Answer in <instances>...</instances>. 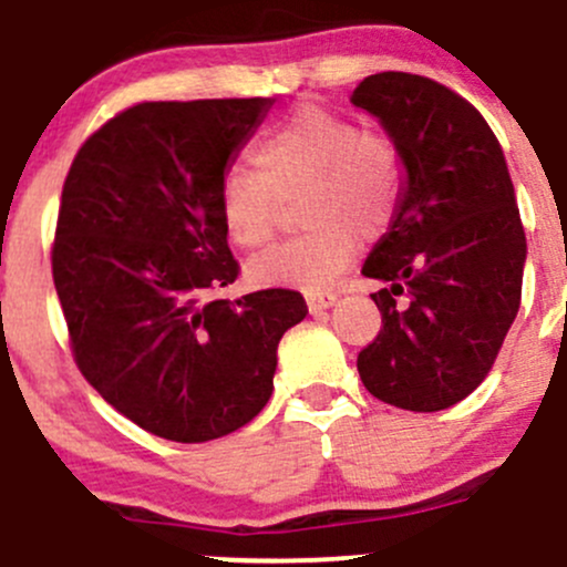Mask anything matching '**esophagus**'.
<instances>
[{
	"label": "esophagus",
	"mask_w": 567,
	"mask_h": 567,
	"mask_svg": "<svg viewBox=\"0 0 567 567\" xmlns=\"http://www.w3.org/2000/svg\"><path fill=\"white\" fill-rule=\"evenodd\" d=\"M337 305V296L334 293H307V310L316 316V312L329 310V307Z\"/></svg>",
	"instance_id": "1"
}]
</instances>
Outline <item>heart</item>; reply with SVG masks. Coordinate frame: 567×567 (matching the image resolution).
Wrapping results in <instances>:
<instances>
[{
	"label": "heart",
	"instance_id": "heart-1",
	"mask_svg": "<svg viewBox=\"0 0 567 567\" xmlns=\"http://www.w3.org/2000/svg\"><path fill=\"white\" fill-rule=\"evenodd\" d=\"M255 167H230L216 186L233 244L262 247L277 230L279 203L301 192V219L316 227L251 257L247 279L260 288H329L351 262L359 236H379L398 205L400 169L390 140L316 104L299 106L257 142Z\"/></svg>",
	"mask_w": 567,
	"mask_h": 567
}]
</instances>
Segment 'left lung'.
Listing matches in <instances>:
<instances>
[{"mask_svg": "<svg viewBox=\"0 0 567 567\" xmlns=\"http://www.w3.org/2000/svg\"><path fill=\"white\" fill-rule=\"evenodd\" d=\"M351 104L379 120L405 173L362 266L386 288L359 375L398 409H450L483 384L522 305L527 238L505 153L483 114L433 79L375 73Z\"/></svg>", "mask_w": 567, "mask_h": 567, "instance_id": "left-lung-1", "label": "left lung"}]
</instances>
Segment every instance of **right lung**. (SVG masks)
<instances>
[{
    "label": "right lung",
    "mask_w": 567,
    "mask_h": 567,
    "mask_svg": "<svg viewBox=\"0 0 567 567\" xmlns=\"http://www.w3.org/2000/svg\"><path fill=\"white\" fill-rule=\"evenodd\" d=\"M274 99L147 101L95 131L62 186L54 288L84 379L153 436L210 442L255 420L296 290L216 299L238 262L219 177Z\"/></svg>",
    "instance_id": "obj_1"
}]
</instances>
